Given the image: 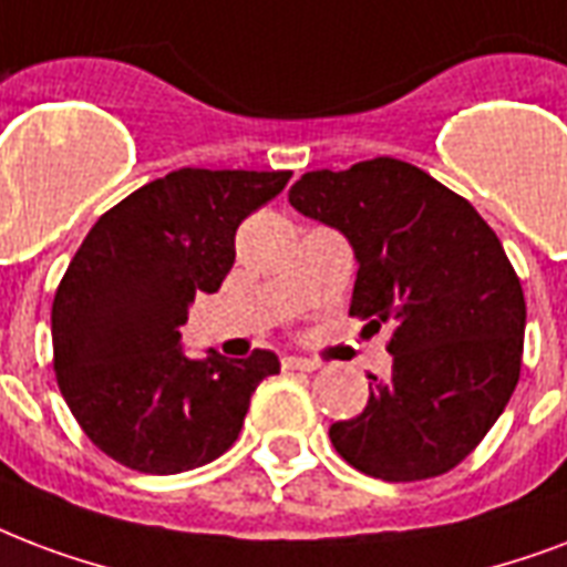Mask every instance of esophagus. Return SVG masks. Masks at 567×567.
I'll list each match as a JSON object with an SVG mask.
<instances>
[{"label":"esophagus","instance_id":"obj_1","mask_svg":"<svg viewBox=\"0 0 567 567\" xmlns=\"http://www.w3.org/2000/svg\"><path fill=\"white\" fill-rule=\"evenodd\" d=\"M282 365H285V369H291V371H318V369H321V362L306 360V357H285Z\"/></svg>","mask_w":567,"mask_h":567}]
</instances>
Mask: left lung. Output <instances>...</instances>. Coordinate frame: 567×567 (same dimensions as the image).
Returning <instances> with one entry per match:
<instances>
[{"label":"left lung","instance_id":"obj_1","mask_svg":"<svg viewBox=\"0 0 567 567\" xmlns=\"http://www.w3.org/2000/svg\"><path fill=\"white\" fill-rule=\"evenodd\" d=\"M288 202L348 237L351 315L392 327V371L369 374V404L330 425L332 446L383 482L449 473L520 378L526 302L499 237L466 198L392 157L306 172Z\"/></svg>","mask_w":567,"mask_h":567}]
</instances>
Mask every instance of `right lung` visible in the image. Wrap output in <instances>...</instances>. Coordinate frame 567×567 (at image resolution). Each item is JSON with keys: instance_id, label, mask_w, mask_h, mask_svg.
<instances>
[{"instance_id": "right-lung-1", "label": "right lung", "mask_w": 567, "mask_h": 567, "mask_svg": "<svg viewBox=\"0 0 567 567\" xmlns=\"http://www.w3.org/2000/svg\"><path fill=\"white\" fill-rule=\"evenodd\" d=\"M291 172L178 168L92 226L53 300V369L85 437L151 475L210 464L244 427L274 351L189 360L178 327L235 265V231Z\"/></svg>"}]
</instances>
